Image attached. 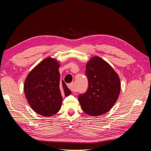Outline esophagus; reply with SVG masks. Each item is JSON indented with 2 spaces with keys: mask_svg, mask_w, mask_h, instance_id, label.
Masks as SVG:
<instances>
[{
  "mask_svg": "<svg viewBox=\"0 0 151 151\" xmlns=\"http://www.w3.org/2000/svg\"><path fill=\"white\" fill-rule=\"evenodd\" d=\"M68 88H69V90L71 91H73V92H75V83H74V82H72V83L68 84Z\"/></svg>",
  "mask_w": 151,
  "mask_h": 151,
  "instance_id": "34e87169",
  "label": "esophagus"
}]
</instances>
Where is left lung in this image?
Instances as JSON below:
<instances>
[{
  "mask_svg": "<svg viewBox=\"0 0 151 151\" xmlns=\"http://www.w3.org/2000/svg\"><path fill=\"white\" fill-rule=\"evenodd\" d=\"M85 73L88 87L85 93L78 96L82 111L91 116L107 113L119 98V75L107 62L97 56L88 62Z\"/></svg>",
  "mask_w": 151,
  "mask_h": 151,
  "instance_id": "obj_1",
  "label": "left lung"
}]
</instances>
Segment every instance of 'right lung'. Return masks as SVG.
<instances>
[{"instance_id":"obj_1","label":"right lung","mask_w":151,"mask_h":151,"mask_svg":"<svg viewBox=\"0 0 151 151\" xmlns=\"http://www.w3.org/2000/svg\"><path fill=\"white\" fill-rule=\"evenodd\" d=\"M60 65L48 58L29 73L24 84L25 95L31 108L44 116H50L60 110L62 94L71 93L63 81H60Z\"/></svg>"}]
</instances>
